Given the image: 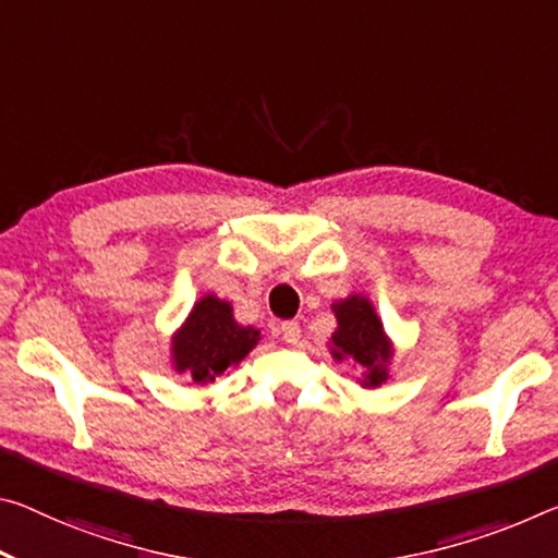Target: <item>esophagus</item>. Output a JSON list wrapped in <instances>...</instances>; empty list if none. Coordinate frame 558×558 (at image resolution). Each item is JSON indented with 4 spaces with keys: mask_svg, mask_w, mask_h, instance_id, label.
<instances>
[{
    "mask_svg": "<svg viewBox=\"0 0 558 558\" xmlns=\"http://www.w3.org/2000/svg\"><path fill=\"white\" fill-rule=\"evenodd\" d=\"M280 335H282V340H286L288 344H298L303 330H300V325L295 320H288V323L280 325Z\"/></svg>",
    "mask_w": 558,
    "mask_h": 558,
    "instance_id": "1",
    "label": "esophagus"
}]
</instances>
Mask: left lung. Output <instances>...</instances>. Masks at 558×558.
I'll return each mask as SVG.
<instances>
[{
  "instance_id": "obj_1",
  "label": "left lung",
  "mask_w": 558,
  "mask_h": 558,
  "mask_svg": "<svg viewBox=\"0 0 558 558\" xmlns=\"http://www.w3.org/2000/svg\"><path fill=\"white\" fill-rule=\"evenodd\" d=\"M338 317V330L332 332V357L350 360L360 369H365V387H379L387 379L392 348L385 338L383 323L375 313L373 303L362 295H350L342 303L332 305Z\"/></svg>"
}]
</instances>
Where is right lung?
Segmentation results:
<instances>
[{"mask_svg": "<svg viewBox=\"0 0 558 558\" xmlns=\"http://www.w3.org/2000/svg\"><path fill=\"white\" fill-rule=\"evenodd\" d=\"M260 340L255 327L233 320V307L216 295L201 298L189 320L173 338V365L196 385H210L228 367L238 365Z\"/></svg>", "mask_w": 558, "mask_h": 558, "instance_id": "1", "label": "right lung"}]
</instances>
